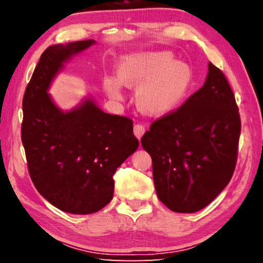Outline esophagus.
I'll list each match as a JSON object with an SVG mask.
<instances>
[{"label": "esophagus", "mask_w": 263, "mask_h": 263, "mask_svg": "<svg viewBox=\"0 0 263 263\" xmlns=\"http://www.w3.org/2000/svg\"><path fill=\"white\" fill-rule=\"evenodd\" d=\"M145 131L146 128L144 125H141V124H136L135 127H133V133H135V136L138 138V139H141V137L144 136Z\"/></svg>", "instance_id": "esophagus-1"}]
</instances>
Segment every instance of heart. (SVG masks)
<instances>
[{
  "mask_svg": "<svg viewBox=\"0 0 263 263\" xmlns=\"http://www.w3.org/2000/svg\"><path fill=\"white\" fill-rule=\"evenodd\" d=\"M173 52L147 51L124 57L118 62L116 79L104 80V90L112 99H121V83L136 88V105L149 117H163L174 111L189 94L194 70L188 62L174 60Z\"/></svg>",
  "mask_w": 263,
  "mask_h": 263,
  "instance_id": "obj_1",
  "label": "heart"
}]
</instances>
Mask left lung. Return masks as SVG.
Listing matches in <instances>:
<instances>
[{
	"label": "left lung",
	"mask_w": 263,
	"mask_h": 263,
	"mask_svg": "<svg viewBox=\"0 0 263 263\" xmlns=\"http://www.w3.org/2000/svg\"><path fill=\"white\" fill-rule=\"evenodd\" d=\"M203 87L141 138L160 201L174 212L209 205L229 184L237 163L240 116L232 89L209 62Z\"/></svg>",
	"instance_id": "left-lung-1"
}]
</instances>
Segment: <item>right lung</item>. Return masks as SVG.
<instances>
[{
    "mask_svg": "<svg viewBox=\"0 0 263 263\" xmlns=\"http://www.w3.org/2000/svg\"><path fill=\"white\" fill-rule=\"evenodd\" d=\"M94 39L48 46L23 97V142L35 189L52 205L74 215L104 208L114 196V174L139 146L133 123L101 110L86 97L62 111L48 94L53 80Z\"/></svg>",
    "mask_w": 263,
    "mask_h": 263,
    "instance_id": "1",
    "label": "right lung"
}]
</instances>
